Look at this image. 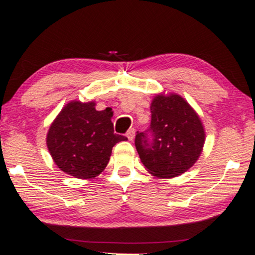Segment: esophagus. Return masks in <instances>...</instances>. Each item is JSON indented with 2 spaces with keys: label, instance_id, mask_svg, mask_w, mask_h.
Here are the masks:
<instances>
[{
  "label": "esophagus",
  "instance_id": "1",
  "mask_svg": "<svg viewBox=\"0 0 255 255\" xmlns=\"http://www.w3.org/2000/svg\"><path fill=\"white\" fill-rule=\"evenodd\" d=\"M126 136H127V138L129 141H133L134 137H135V129H134V128H130V129L127 131V134H126Z\"/></svg>",
  "mask_w": 255,
  "mask_h": 255
}]
</instances>
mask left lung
I'll list each match as a JSON object with an SVG mask.
<instances>
[{"instance_id":"1","label":"left lung","mask_w":255,"mask_h":255,"mask_svg":"<svg viewBox=\"0 0 255 255\" xmlns=\"http://www.w3.org/2000/svg\"><path fill=\"white\" fill-rule=\"evenodd\" d=\"M149 129L135 136L141 162L151 175L169 179L196 162L205 143L201 119L178 94H159L150 105Z\"/></svg>"}]
</instances>
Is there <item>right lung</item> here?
I'll use <instances>...</instances> for the list:
<instances>
[{
	"mask_svg": "<svg viewBox=\"0 0 255 255\" xmlns=\"http://www.w3.org/2000/svg\"><path fill=\"white\" fill-rule=\"evenodd\" d=\"M111 108L96 111L95 102L70 101L50 125L47 147L54 162L77 179H93L108 165L112 149L127 137L114 133Z\"/></svg>",
	"mask_w": 255,
	"mask_h": 255,
	"instance_id": "right-lung-1",
	"label": "right lung"
}]
</instances>
